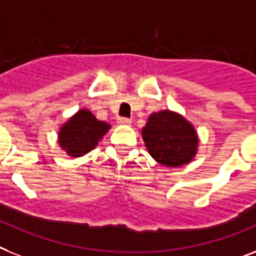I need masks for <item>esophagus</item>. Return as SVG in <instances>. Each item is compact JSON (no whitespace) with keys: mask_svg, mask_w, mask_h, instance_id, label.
Segmentation results:
<instances>
[{"mask_svg":"<svg viewBox=\"0 0 256 256\" xmlns=\"http://www.w3.org/2000/svg\"><path fill=\"white\" fill-rule=\"evenodd\" d=\"M117 122L120 124H132V120H130V118H124V117H120L117 120Z\"/></svg>","mask_w":256,"mask_h":256,"instance_id":"obj_1","label":"esophagus"}]
</instances>
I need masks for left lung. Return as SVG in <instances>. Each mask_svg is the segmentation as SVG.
<instances>
[{
	"label": "left lung",
	"mask_w": 256,
	"mask_h": 256,
	"mask_svg": "<svg viewBox=\"0 0 256 256\" xmlns=\"http://www.w3.org/2000/svg\"><path fill=\"white\" fill-rule=\"evenodd\" d=\"M142 136L150 155L167 167L188 164L196 155V130L178 113L162 110L150 116Z\"/></svg>",
	"instance_id": "1"
}]
</instances>
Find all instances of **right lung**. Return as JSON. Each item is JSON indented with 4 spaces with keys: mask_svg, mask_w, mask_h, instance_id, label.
I'll use <instances>...</instances> for the list:
<instances>
[{
    "mask_svg": "<svg viewBox=\"0 0 256 256\" xmlns=\"http://www.w3.org/2000/svg\"><path fill=\"white\" fill-rule=\"evenodd\" d=\"M109 128V124L98 121L89 110H78L60 128L59 144L70 156H82L98 144Z\"/></svg>",
    "mask_w": 256,
    "mask_h": 256,
    "instance_id": "1",
    "label": "right lung"
}]
</instances>
